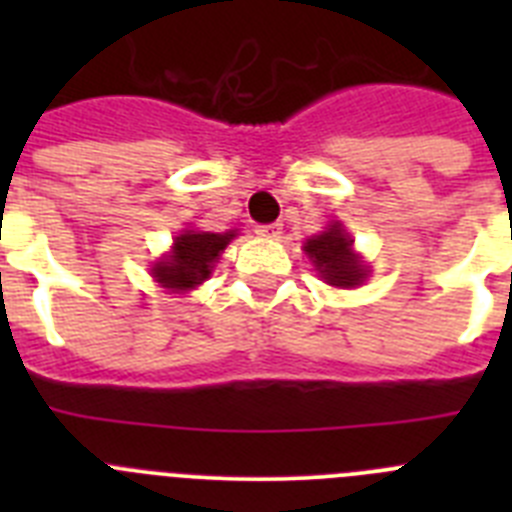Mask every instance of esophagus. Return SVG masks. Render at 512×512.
<instances>
[{"label":"esophagus","instance_id":"1","mask_svg":"<svg viewBox=\"0 0 512 512\" xmlns=\"http://www.w3.org/2000/svg\"><path fill=\"white\" fill-rule=\"evenodd\" d=\"M256 233H259L261 238H279V233H282V225H279V223L256 225Z\"/></svg>","mask_w":512,"mask_h":512}]
</instances>
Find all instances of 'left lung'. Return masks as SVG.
Returning a JSON list of instances; mask_svg holds the SVG:
<instances>
[{"mask_svg":"<svg viewBox=\"0 0 512 512\" xmlns=\"http://www.w3.org/2000/svg\"><path fill=\"white\" fill-rule=\"evenodd\" d=\"M305 253L318 266L323 279L333 287H354L364 279V266L351 253V238L341 225H330L325 233L315 235L305 243Z\"/></svg>","mask_w":512,"mask_h":512,"instance_id":"8db88e82","label":"left lung"}]
</instances>
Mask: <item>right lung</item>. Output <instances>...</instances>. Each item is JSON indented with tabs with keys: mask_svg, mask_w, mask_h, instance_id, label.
Returning a JSON list of instances; mask_svg holds the SVG:
<instances>
[{
	"mask_svg": "<svg viewBox=\"0 0 512 512\" xmlns=\"http://www.w3.org/2000/svg\"><path fill=\"white\" fill-rule=\"evenodd\" d=\"M233 233H189L179 235L174 243V253L169 259L156 264L153 277L169 289H192L205 282L212 274V264L217 261L220 251L228 246Z\"/></svg>",
	"mask_w": 512,
	"mask_h": 512,
	"instance_id": "right-lung-1",
	"label": "right lung"
}]
</instances>
